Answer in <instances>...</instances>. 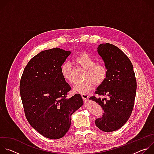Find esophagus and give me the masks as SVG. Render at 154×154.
I'll return each mask as SVG.
<instances>
[{"label":"esophagus","instance_id":"34e87169","mask_svg":"<svg viewBox=\"0 0 154 154\" xmlns=\"http://www.w3.org/2000/svg\"><path fill=\"white\" fill-rule=\"evenodd\" d=\"M81 96L83 98V99L85 100H88V96L86 94H81Z\"/></svg>","mask_w":154,"mask_h":154}]
</instances>
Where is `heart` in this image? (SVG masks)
<instances>
[{"mask_svg":"<svg viewBox=\"0 0 154 154\" xmlns=\"http://www.w3.org/2000/svg\"><path fill=\"white\" fill-rule=\"evenodd\" d=\"M75 61L81 67L86 69L84 82L75 83L73 91L82 94H86L91 91L94 86L102 85L106 79L108 69L103 63H96L95 59L89 54L83 53L75 58ZM63 78L70 83L73 82L72 77V67L68 61L63 62L60 68Z\"/></svg>","mask_w":154,"mask_h":154,"instance_id":"obj_1","label":"heart"}]
</instances>
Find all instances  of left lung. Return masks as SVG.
Here are the masks:
<instances>
[{
    "instance_id": "left-lung-1",
    "label": "left lung",
    "mask_w": 154,
    "mask_h": 154,
    "mask_svg": "<svg viewBox=\"0 0 154 154\" xmlns=\"http://www.w3.org/2000/svg\"><path fill=\"white\" fill-rule=\"evenodd\" d=\"M108 69L105 81L95 93L109 99L91 96L90 99L101 106L103 113L95 121L96 126L105 132L116 131L128 121L132 112L137 91V81L133 65L118 48L105 43L97 48Z\"/></svg>"
}]
</instances>
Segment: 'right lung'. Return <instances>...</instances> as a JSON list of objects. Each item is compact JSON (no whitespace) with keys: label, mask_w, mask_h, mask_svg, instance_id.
Wrapping results in <instances>:
<instances>
[{"label":"right lung","mask_w":154,"mask_h":154,"mask_svg":"<svg viewBox=\"0 0 154 154\" xmlns=\"http://www.w3.org/2000/svg\"><path fill=\"white\" fill-rule=\"evenodd\" d=\"M71 54L57 48L39 52L28 63L20 79V94L27 119L49 139L66 135L72 115L83 103L80 94L66 98L71 86L60 74V66Z\"/></svg>","instance_id":"add662e5"}]
</instances>
